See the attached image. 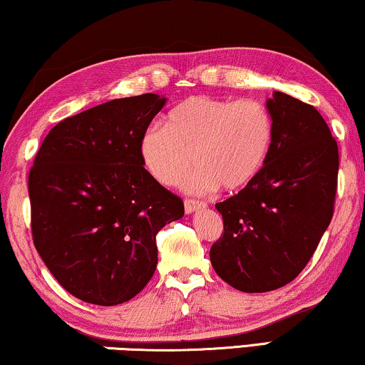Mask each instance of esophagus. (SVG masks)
<instances>
[{"mask_svg":"<svg viewBox=\"0 0 365 365\" xmlns=\"http://www.w3.org/2000/svg\"><path fill=\"white\" fill-rule=\"evenodd\" d=\"M202 207H206V204L202 201H194V199H186L184 201V211H186V214H192L194 211H199Z\"/></svg>","mask_w":365,"mask_h":365,"instance_id":"1","label":"esophagus"}]
</instances>
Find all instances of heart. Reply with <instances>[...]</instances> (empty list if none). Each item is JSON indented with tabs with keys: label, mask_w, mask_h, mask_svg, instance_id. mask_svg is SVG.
<instances>
[{
	"label": "heart",
	"mask_w": 365,
	"mask_h": 365,
	"mask_svg": "<svg viewBox=\"0 0 365 365\" xmlns=\"http://www.w3.org/2000/svg\"><path fill=\"white\" fill-rule=\"evenodd\" d=\"M274 141V121L262 103L189 96L148 128L139 141L144 168L163 186H174L197 166L184 189L239 192L256 181Z\"/></svg>",
	"instance_id": "1"
}]
</instances>
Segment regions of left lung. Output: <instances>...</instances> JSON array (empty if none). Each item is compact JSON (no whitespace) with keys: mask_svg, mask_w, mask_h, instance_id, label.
Instances as JSON below:
<instances>
[{"mask_svg":"<svg viewBox=\"0 0 365 365\" xmlns=\"http://www.w3.org/2000/svg\"><path fill=\"white\" fill-rule=\"evenodd\" d=\"M274 141L251 186L217 202L224 232L212 244L217 276L242 292H267L299 276L331 224L339 151L311 104L274 91Z\"/></svg>","mask_w":365,"mask_h":365,"instance_id":"8db88e82","label":"left lung"}]
</instances>
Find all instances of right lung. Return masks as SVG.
<instances>
[{
    "label": "right lung",
    "mask_w": 365,
    "mask_h": 365,
    "mask_svg": "<svg viewBox=\"0 0 365 365\" xmlns=\"http://www.w3.org/2000/svg\"><path fill=\"white\" fill-rule=\"evenodd\" d=\"M168 99L146 93L63 119L34 158L33 242L56 281L98 306L128 302L151 281L156 234L184 216L181 197L144 169L139 141Z\"/></svg>",
    "instance_id": "right-lung-1"
}]
</instances>
